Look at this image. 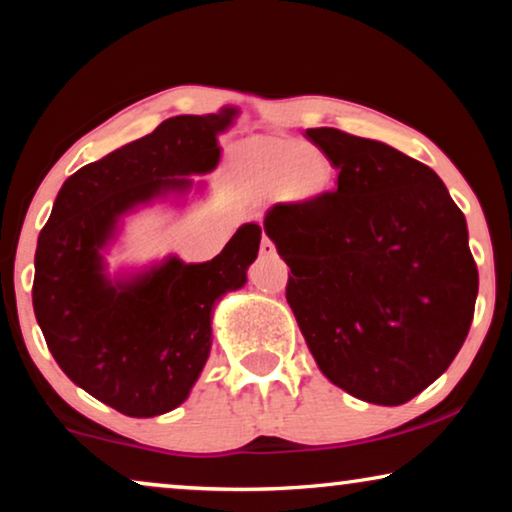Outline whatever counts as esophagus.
<instances>
[{
  "label": "esophagus",
  "mask_w": 512,
  "mask_h": 512,
  "mask_svg": "<svg viewBox=\"0 0 512 512\" xmlns=\"http://www.w3.org/2000/svg\"><path fill=\"white\" fill-rule=\"evenodd\" d=\"M261 256H277V249H275V244H272V240L270 237H263V242H261Z\"/></svg>",
  "instance_id": "34e87169"
}]
</instances>
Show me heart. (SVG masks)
I'll return each instance as SVG.
<instances>
[{"label": "heart", "mask_w": 512, "mask_h": 512, "mask_svg": "<svg viewBox=\"0 0 512 512\" xmlns=\"http://www.w3.org/2000/svg\"><path fill=\"white\" fill-rule=\"evenodd\" d=\"M254 172L256 181L263 188L279 186L286 200L310 205L324 198L333 184V167L321 156L319 149H312L298 139L268 137L254 144Z\"/></svg>", "instance_id": "obj_1"}]
</instances>
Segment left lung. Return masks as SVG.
<instances>
[{
  "label": "left lung",
  "mask_w": 512,
  "mask_h": 512,
  "mask_svg": "<svg viewBox=\"0 0 512 512\" xmlns=\"http://www.w3.org/2000/svg\"><path fill=\"white\" fill-rule=\"evenodd\" d=\"M305 137L338 170V188L265 214L291 268L286 300L335 387L403 405L450 368L471 328L466 219L438 174L394 146L335 128Z\"/></svg>",
  "instance_id": "obj_1"
}]
</instances>
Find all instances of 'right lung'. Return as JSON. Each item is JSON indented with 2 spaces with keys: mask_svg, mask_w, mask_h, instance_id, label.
<instances>
[{
  "mask_svg": "<svg viewBox=\"0 0 512 512\" xmlns=\"http://www.w3.org/2000/svg\"><path fill=\"white\" fill-rule=\"evenodd\" d=\"M237 118L174 116L151 135L74 172L55 198L34 254V317L53 359L76 387L128 417H156L191 394L212 349V314L247 284L263 230L244 223L219 256H167L111 277L104 251L123 216L186 195L191 174L219 165V135Z\"/></svg>",
  "mask_w": 512,
  "mask_h": 512,
  "instance_id": "add662e5",
  "label": "right lung"
}]
</instances>
